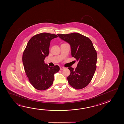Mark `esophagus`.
Returning <instances> with one entry per match:
<instances>
[{
	"label": "esophagus",
	"instance_id": "1",
	"mask_svg": "<svg viewBox=\"0 0 124 124\" xmlns=\"http://www.w3.org/2000/svg\"><path fill=\"white\" fill-rule=\"evenodd\" d=\"M64 69V67H60V70H63Z\"/></svg>",
	"mask_w": 124,
	"mask_h": 124
}]
</instances>
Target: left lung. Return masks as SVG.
Returning <instances> with one entry per match:
<instances>
[{
    "instance_id": "left-lung-1",
    "label": "left lung",
    "mask_w": 124,
    "mask_h": 124,
    "mask_svg": "<svg viewBox=\"0 0 124 124\" xmlns=\"http://www.w3.org/2000/svg\"><path fill=\"white\" fill-rule=\"evenodd\" d=\"M57 35L69 43L72 57L78 61L75 70L68 67L70 71L67 77L69 84L77 89L85 87L91 81L96 68L97 56L93 43L88 38L78 33Z\"/></svg>"
}]
</instances>
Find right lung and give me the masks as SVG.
Here are the masks:
<instances>
[{"mask_svg": "<svg viewBox=\"0 0 124 124\" xmlns=\"http://www.w3.org/2000/svg\"><path fill=\"white\" fill-rule=\"evenodd\" d=\"M57 35L42 33L33 36L29 41L23 56L24 71L35 89L44 90L53 84L54 75L60 70L58 66L49 67L45 63L49 54L51 41Z\"/></svg>", "mask_w": 124, "mask_h": 124, "instance_id": "obj_1", "label": "right lung"}]
</instances>
